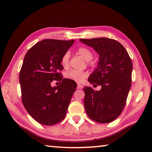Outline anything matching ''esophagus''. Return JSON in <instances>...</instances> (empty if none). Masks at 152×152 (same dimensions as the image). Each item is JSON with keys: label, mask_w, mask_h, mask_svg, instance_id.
Masks as SVG:
<instances>
[{"label": "esophagus", "mask_w": 152, "mask_h": 152, "mask_svg": "<svg viewBox=\"0 0 152 152\" xmlns=\"http://www.w3.org/2000/svg\"><path fill=\"white\" fill-rule=\"evenodd\" d=\"M83 88V86L80 84V83H78L77 84V89H82Z\"/></svg>", "instance_id": "esophagus-1"}]
</instances>
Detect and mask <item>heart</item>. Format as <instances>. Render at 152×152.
Listing matches in <instances>:
<instances>
[{
  "mask_svg": "<svg viewBox=\"0 0 152 152\" xmlns=\"http://www.w3.org/2000/svg\"><path fill=\"white\" fill-rule=\"evenodd\" d=\"M78 53L82 56L84 59L89 61L93 57V54L92 51L88 49V48L81 47L78 49ZM70 60V53L69 51L64 53L61 59V63L64 68L68 67L69 64ZM88 76V72L86 71H79L76 70H70L64 74V77L66 79H69L76 82H81Z\"/></svg>",
  "mask_w": 152,
  "mask_h": 152,
  "instance_id": "obj_1",
  "label": "heart"
}]
</instances>
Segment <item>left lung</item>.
<instances>
[{
    "instance_id": "1",
    "label": "left lung",
    "mask_w": 152,
    "mask_h": 152,
    "mask_svg": "<svg viewBox=\"0 0 152 152\" xmlns=\"http://www.w3.org/2000/svg\"><path fill=\"white\" fill-rule=\"evenodd\" d=\"M99 55L97 68L88 81L100 91L85 86L83 100L87 114L101 124L112 122L124 110L131 86L133 63L125 48L114 39L97 38L80 39Z\"/></svg>"
}]
</instances>
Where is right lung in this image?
I'll return each mask as SVG.
<instances>
[{
	"mask_svg": "<svg viewBox=\"0 0 152 152\" xmlns=\"http://www.w3.org/2000/svg\"><path fill=\"white\" fill-rule=\"evenodd\" d=\"M74 40L46 39L30 48L19 72L22 102L28 114L40 124L53 125L65 118L75 82L64 78L61 70L63 55ZM53 80L61 81L51 87Z\"/></svg>",
	"mask_w": 152,
	"mask_h": 152,
	"instance_id": "obj_1",
	"label": "right lung"
}]
</instances>
